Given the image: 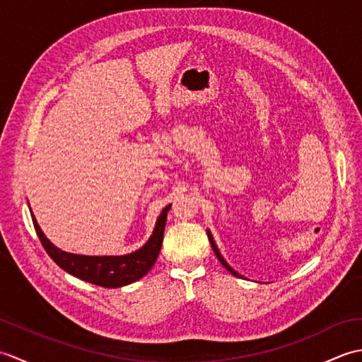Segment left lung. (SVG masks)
Returning <instances> with one entry per match:
<instances>
[{
	"mask_svg": "<svg viewBox=\"0 0 362 362\" xmlns=\"http://www.w3.org/2000/svg\"><path fill=\"white\" fill-rule=\"evenodd\" d=\"M206 236H209V240H210V244H211V247H213V250H214V255H216L218 257V259L221 261V264L222 266H224L226 269H227V271L230 272V274H233L235 276H240V279H241V275L240 274H238L236 271H235V269H232V267H230V264L227 263V261L224 259V257H222L221 255V252H219V249H218V245H216V243H214V240H213V235H211V232H210V230L209 228H206Z\"/></svg>",
	"mask_w": 362,
	"mask_h": 362,
	"instance_id": "1",
	"label": "left lung"
}]
</instances>
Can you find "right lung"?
I'll return each instance as SVG.
<instances>
[{
	"instance_id": "1",
	"label": "right lung",
	"mask_w": 362,
	"mask_h": 362,
	"mask_svg": "<svg viewBox=\"0 0 362 362\" xmlns=\"http://www.w3.org/2000/svg\"><path fill=\"white\" fill-rule=\"evenodd\" d=\"M169 209H171V205H166L163 211L160 213L156 227H153V232L143 247L132 253H126V255L103 257L78 255V253H70L56 247L42 232L33 211H30V216H33L38 240H40L45 250L48 252V255L59 267H62L65 272L78 276V279L83 281L96 284V286L121 288L140 280L156 264L161 249V243H163V233Z\"/></svg>"
}]
</instances>
